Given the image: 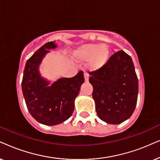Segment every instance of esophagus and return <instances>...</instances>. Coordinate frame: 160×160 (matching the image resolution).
Segmentation results:
<instances>
[{
    "label": "esophagus",
    "instance_id": "obj_1",
    "mask_svg": "<svg viewBox=\"0 0 160 160\" xmlns=\"http://www.w3.org/2000/svg\"><path fill=\"white\" fill-rule=\"evenodd\" d=\"M84 78H85V80H86V82L88 81V78H89V74L88 72H84Z\"/></svg>",
    "mask_w": 160,
    "mask_h": 160
}]
</instances>
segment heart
Instances as JSON below:
<instances>
[{"instance_id": "heart-1", "label": "heart", "mask_w": 160, "mask_h": 160, "mask_svg": "<svg viewBox=\"0 0 160 160\" xmlns=\"http://www.w3.org/2000/svg\"><path fill=\"white\" fill-rule=\"evenodd\" d=\"M74 55L79 61H88V67L91 70H98L107 63L110 49L105 44H87L80 47Z\"/></svg>"}]
</instances>
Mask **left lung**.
<instances>
[{
  "mask_svg": "<svg viewBox=\"0 0 160 160\" xmlns=\"http://www.w3.org/2000/svg\"><path fill=\"white\" fill-rule=\"evenodd\" d=\"M89 74L99 118L110 124L128 119L135 109L138 94V80L131 57L119 50L104 67Z\"/></svg>",
  "mask_w": 160,
  "mask_h": 160,
  "instance_id": "left-lung-1",
  "label": "left lung"
}]
</instances>
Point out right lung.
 Listing matches in <instances>:
<instances>
[{
	"instance_id": "obj_1",
	"label": "right lung",
	"mask_w": 160,
	"mask_h": 160,
	"mask_svg": "<svg viewBox=\"0 0 160 160\" xmlns=\"http://www.w3.org/2000/svg\"><path fill=\"white\" fill-rule=\"evenodd\" d=\"M54 42L44 44L25 64L22 90L28 110L33 118L44 125H56L67 120L74 111V99L85 81L83 72L70 78H61L49 86L38 72L39 63Z\"/></svg>"
}]
</instances>
